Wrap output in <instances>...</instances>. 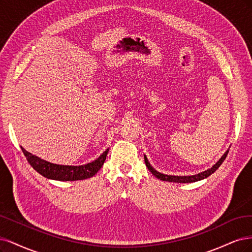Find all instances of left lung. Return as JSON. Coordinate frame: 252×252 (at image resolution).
Returning a JSON list of instances; mask_svg holds the SVG:
<instances>
[{
    "label": "left lung",
    "instance_id": "1",
    "mask_svg": "<svg viewBox=\"0 0 252 252\" xmlns=\"http://www.w3.org/2000/svg\"><path fill=\"white\" fill-rule=\"evenodd\" d=\"M229 150H227L224 155L219 159V161L217 162L216 164H214L212 167L204 170V172L202 173H199V174H196V175H191V176H173V175H165V174H161L159 173L158 170H156L155 168H154L151 163L149 162L147 156L144 155V162H145V165L148 166L150 172L155 176L156 178H158V179L162 180V181H167V182H176V183H191V182H197V181H200V180H203L205 179V178L209 177L212 174H214L216 170L220 167V165L223 163V161L225 160L227 154H228Z\"/></svg>",
    "mask_w": 252,
    "mask_h": 252
}]
</instances>
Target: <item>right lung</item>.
Wrapping results in <instances>:
<instances>
[{
    "instance_id": "add662e5",
    "label": "right lung",
    "mask_w": 252,
    "mask_h": 252,
    "mask_svg": "<svg viewBox=\"0 0 252 252\" xmlns=\"http://www.w3.org/2000/svg\"><path fill=\"white\" fill-rule=\"evenodd\" d=\"M29 164L33 167L38 174L44 176L47 179L58 181H76L84 180L93 177L103 165L107 158L109 149L104 151L96 160L84 165H60L48 162L39 157L32 155L23 147H21Z\"/></svg>"
}]
</instances>
